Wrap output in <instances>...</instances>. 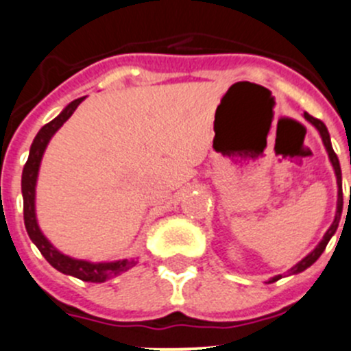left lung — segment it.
<instances>
[{"mask_svg": "<svg viewBox=\"0 0 351 351\" xmlns=\"http://www.w3.org/2000/svg\"><path fill=\"white\" fill-rule=\"evenodd\" d=\"M304 117H305V120H308V121H311L312 125H314L315 128H317V130H319V134H321V137H322V142H324L326 149H328L329 159H331V162H332V168H335V173H336V182H338V209H336V217H335V221H332L331 228H329V230L326 231V234H324V238H322V240H321V243H319L317 247H315L314 250H312L311 254L307 255V257H305V258H302V261L298 262L297 266H293V267H291V269L288 271V274H298V273H302V271H305V269H307V267H311L312 264H314V262L317 261L319 257H321V254H322V252L326 250V245H328V241L331 240V237H332V234L336 233V230H338L339 217H341V210H343L341 168H339L338 156H336V152L332 151L331 138H329V132H328V128H326V125L322 123L321 120H317V118L311 117V114H308V113H304ZM281 278H283V276H281V274H280V276H274V278H271V280H269V283H274V281L281 280Z\"/></svg>", "mask_w": 351, "mask_h": 351, "instance_id": "obj_1", "label": "left lung"}]
</instances>
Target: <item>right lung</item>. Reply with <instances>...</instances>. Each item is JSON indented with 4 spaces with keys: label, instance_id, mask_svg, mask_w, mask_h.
<instances>
[{
    "label": "right lung",
    "instance_id": "add662e5",
    "mask_svg": "<svg viewBox=\"0 0 351 351\" xmlns=\"http://www.w3.org/2000/svg\"><path fill=\"white\" fill-rule=\"evenodd\" d=\"M85 97H78V99L71 101L63 111H61L60 117L54 118L53 121L44 125L39 130V134L34 138L32 145H30L29 159H27L25 166H23L22 173V195H23V221H25V230L29 233L30 240L36 243V247L39 248L40 254L44 255L47 262L54 269H58L63 274H70V276L78 278L82 281H87V283H103V281L111 280V278L118 276V274L125 273V271L132 269V267L137 264L135 261H117V262H104V264H93V262L85 261H77V258L66 257V255L60 254L49 241L44 238V234L40 233L39 226H37L36 221V210H34V197H36V180H37V171H39L40 159H43L44 149H46L47 142L51 141V137L54 135V132L68 120V118L73 114V111L77 110L78 104L84 101Z\"/></svg>",
    "mask_w": 351,
    "mask_h": 351
}]
</instances>
